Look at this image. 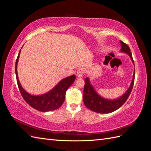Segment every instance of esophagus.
<instances>
[{
  "label": "esophagus",
  "mask_w": 151,
  "mask_h": 151,
  "mask_svg": "<svg viewBox=\"0 0 151 151\" xmlns=\"http://www.w3.org/2000/svg\"><path fill=\"white\" fill-rule=\"evenodd\" d=\"M85 74V69L84 68H79V69L77 71V76L78 77H83Z\"/></svg>",
  "instance_id": "34e87169"
}]
</instances>
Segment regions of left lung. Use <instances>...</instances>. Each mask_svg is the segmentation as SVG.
Listing matches in <instances>:
<instances>
[{"mask_svg":"<svg viewBox=\"0 0 151 151\" xmlns=\"http://www.w3.org/2000/svg\"><path fill=\"white\" fill-rule=\"evenodd\" d=\"M120 42L122 47L120 52L127 53L130 57L132 63L134 65V61L132 58V55L129 47L122 41H120ZM135 70L130 87L126 91V92L116 99H108L103 98L96 92L93 86L91 84L89 77H86L84 80L85 85L83 94V101L85 106L90 110L99 113H109L116 110L125 103L129 98L133 88Z\"/></svg>","mask_w":151,"mask_h":151,"instance_id":"8db88e82","label":"left lung"}]
</instances>
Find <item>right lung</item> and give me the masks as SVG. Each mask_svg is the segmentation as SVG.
Here are the masks:
<instances>
[{"instance_id":"add662e5","label":"right lung","mask_w":151,"mask_h":151,"mask_svg":"<svg viewBox=\"0 0 151 151\" xmlns=\"http://www.w3.org/2000/svg\"><path fill=\"white\" fill-rule=\"evenodd\" d=\"M20 52L21 50L18 54L16 61L15 70L18 88L19 89L21 96L26 102L30 105L31 107L43 112L53 111L60 107L64 102L66 91L75 81L76 76L73 74L69 77H66V78L63 79L52 89L45 94L36 96L30 94L22 88L19 81V78H18L17 67Z\"/></svg>"}]
</instances>
